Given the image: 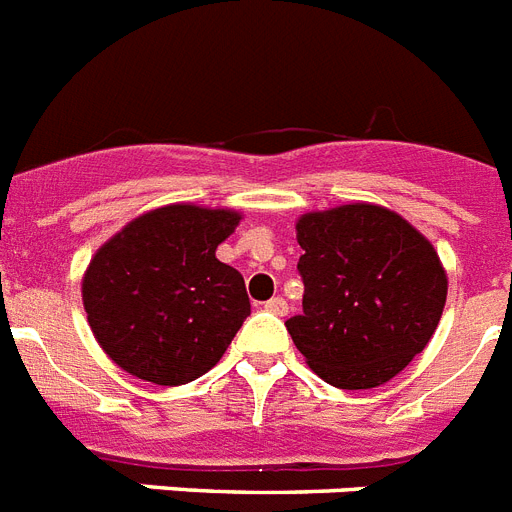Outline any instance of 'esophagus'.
<instances>
[{
	"label": "esophagus",
	"instance_id": "34e87169",
	"mask_svg": "<svg viewBox=\"0 0 512 512\" xmlns=\"http://www.w3.org/2000/svg\"><path fill=\"white\" fill-rule=\"evenodd\" d=\"M266 310H272V313H277V316H285L287 313V300L285 298H272L269 303L264 305Z\"/></svg>",
	"mask_w": 512,
	"mask_h": 512
}]
</instances>
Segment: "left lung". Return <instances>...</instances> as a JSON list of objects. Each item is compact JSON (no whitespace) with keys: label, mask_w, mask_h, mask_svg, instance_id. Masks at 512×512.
<instances>
[{"label":"left lung","mask_w":512,"mask_h":512,"mask_svg":"<svg viewBox=\"0 0 512 512\" xmlns=\"http://www.w3.org/2000/svg\"><path fill=\"white\" fill-rule=\"evenodd\" d=\"M303 316L285 323L308 368L347 391L383 386L427 347L448 295L438 251L401 214L370 202L305 212Z\"/></svg>","instance_id":"1"}]
</instances>
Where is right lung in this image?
<instances>
[{"label":"right lung","mask_w":512,"mask_h":512,"mask_svg":"<svg viewBox=\"0 0 512 512\" xmlns=\"http://www.w3.org/2000/svg\"><path fill=\"white\" fill-rule=\"evenodd\" d=\"M243 214L178 202L126 222L93 253L82 305L121 370L183 386L212 370L251 313L246 282L214 251Z\"/></svg>","instance_id":"add662e5"}]
</instances>
